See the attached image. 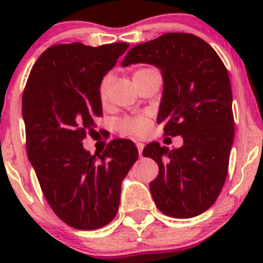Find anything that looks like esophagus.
<instances>
[{"instance_id": "34e87169", "label": "esophagus", "mask_w": 263, "mask_h": 263, "mask_svg": "<svg viewBox=\"0 0 263 263\" xmlns=\"http://www.w3.org/2000/svg\"><path fill=\"white\" fill-rule=\"evenodd\" d=\"M136 146H137V148H138L139 155L142 154V150H143V147H145V143H143V142H139V141H137Z\"/></svg>"}]
</instances>
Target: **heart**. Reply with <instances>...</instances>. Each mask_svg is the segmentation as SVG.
Returning a JSON list of instances; mask_svg holds the SVG:
<instances>
[{
    "mask_svg": "<svg viewBox=\"0 0 263 263\" xmlns=\"http://www.w3.org/2000/svg\"><path fill=\"white\" fill-rule=\"evenodd\" d=\"M141 71V69H139ZM109 84H110V78L105 76L101 80L99 85V97L101 100V103H105L108 100L109 95ZM148 120L147 115L145 113H139V115L134 116H126V117L121 118L118 121V130L121 134L124 136H133V137H141L145 136L146 132L148 129Z\"/></svg>",
    "mask_w": 263,
    "mask_h": 263,
    "instance_id": "1",
    "label": "heart"
}]
</instances>
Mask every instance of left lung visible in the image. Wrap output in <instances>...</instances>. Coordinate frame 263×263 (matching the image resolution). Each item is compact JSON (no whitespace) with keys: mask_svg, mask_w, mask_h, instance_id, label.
Returning <instances> with one entry per match:
<instances>
[{"mask_svg":"<svg viewBox=\"0 0 263 263\" xmlns=\"http://www.w3.org/2000/svg\"><path fill=\"white\" fill-rule=\"evenodd\" d=\"M147 63L163 76L158 124L166 136L183 137L170 150L158 142L143 148L159 173L150 182L155 205L164 215L190 218L216 201L228 175L234 138L232 88L224 63L205 41L187 32H167L134 46L122 66Z\"/></svg>","mask_w":263,"mask_h":263,"instance_id":"obj_1","label":"left lung"}]
</instances>
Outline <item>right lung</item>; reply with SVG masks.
<instances>
[{
	"label": "right lung",
	"mask_w": 263,
	"mask_h": 263,
	"mask_svg": "<svg viewBox=\"0 0 263 263\" xmlns=\"http://www.w3.org/2000/svg\"><path fill=\"white\" fill-rule=\"evenodd\" d=\"M125 42L55 45L32 66L22 95L27 157L55 215L81 231L105 227L118 211L121 182L136 163L129 139L90 155L83 139L103 116L99 85L127 50Z\"/></svg>",
	"instance_id": "right-lung-1"
}]
</instances>
